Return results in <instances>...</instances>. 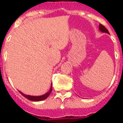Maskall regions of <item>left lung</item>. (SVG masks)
<instances>
[{"label": "left lung", "mask_w": 123, "mask_h": 123, "mask_svg": "<svg viewBox=\"0 0 123 123\" xmlns=\"http://www.w3.org/2000/svg\"><path fill=\"white\" fill-rule=\"evenodd\" d=\"M99 31H101V32L106 33H108V34H109L108 30H107V29H106V28H105L103 25H101V24H99Z\"/></svg>", "instance_id": "1"}]
</instances>
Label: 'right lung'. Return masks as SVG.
<instances>
[{
  "label": "right lung",
  "instance_id": "1",
  "mask_svg": "<svg viewBox=\"0 0 123 123\" xmlns=\"http://www.w3.org/2000/svg\"><path fill=\"white\" fill-rule=\"evenodd\" d=\"M51 91H52V83H51V88H50V90L49 92L45 93V94H43L42 95H39V96H33V95H26V94H24V93L21 92L20 91H19L20 93H21V94L24 96V97H25V98H27L30 101H43L44 99H45L47 98H48L49 95H50V93H51Z\"/></svg>",
  "mask_w": 123,
  "mask_h": 123
}]
</instances>
